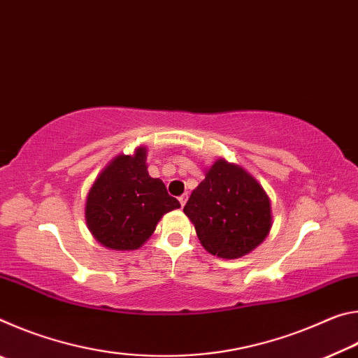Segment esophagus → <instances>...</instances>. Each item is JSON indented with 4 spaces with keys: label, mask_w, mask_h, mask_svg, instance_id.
Masks as SVG:
<instances>
[{
    "label": "esophagus",
    "mask_w": 358,
    "mask_h": 358,
    "mask_svg": "<svg viewBox=\"0 0 358 358\" xmlns=\"http://www.w3.org/2000/svg\"><path fill=\"white\" fill-rule=\"evenodd\" d=\"M186 201H187V194H183V196H180V197H178V202H180L181 207H185Z\"/></svg>",
    "instance_id": "1"
}]
</instances>
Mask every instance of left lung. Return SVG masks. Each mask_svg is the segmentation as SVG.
<instances>
[{"label": "left lung", "mask_w": 358, "mask_h": 358, "mask_svg": "<svg viewBox=\"0 0 358 358\" xmlns=\"http://www.w3.org/2000/svg\"><path fill=\"white\" fill-rule=\"evenodd\" d=\"M183 211L201 245L221 259H238L256 250L273 224L264 187L243 167L222 157L207 169Z\"/></svg>", "instance_id": "1"}]
</instances>
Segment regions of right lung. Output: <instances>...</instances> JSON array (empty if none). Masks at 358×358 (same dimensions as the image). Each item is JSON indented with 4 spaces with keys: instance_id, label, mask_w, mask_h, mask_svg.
Instances as JSON below:
<instances>
[{
    "instance_id": "obj_1",
    "label": "right lung",
    "mask_w": 358,
    "mask_h": 358,
    "mask_svg": "<svg viewBox=\"0 0 358 358\" xmlns=\"http://www.w3.org/2000/svg\"><path fill=\"white\" fill-rule=\"evenodd\" d=\"M180 208L159 178H151L147 147L118 155L102 169L85 202V221L107 250H138L169 211Z\"/></svg>"
}]
</instances>
